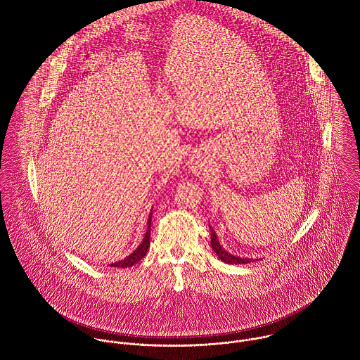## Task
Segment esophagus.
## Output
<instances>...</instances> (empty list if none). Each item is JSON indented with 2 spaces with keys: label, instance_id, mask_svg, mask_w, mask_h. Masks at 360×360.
Masks as SVG:
<instances>
[{
  "label": "esophagus",
  "instance_id": "obj_1",
  "mask_svg": "<svg viewBox=\"0 0 360 360\" xmlns=\"http://www.w3.org/2000/svg\"><path fill=\"white\" fill-rule=\"evenodd\" d=\"M189 167L195 175H203V172H205V164L202 162V160H198V158L192 160L189 162Z\"/></svg>",
  "mask_w": 360,
  "mask_h": 360
}]
</instances>
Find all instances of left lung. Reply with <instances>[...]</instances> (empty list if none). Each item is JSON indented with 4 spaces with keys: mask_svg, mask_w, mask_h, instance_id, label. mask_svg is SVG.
Listing matches in <instances>:
<instances>
[{
    "mask_svg": "<svg viewBox=\"0 0 360 360\" xmlns=\"http://www.w3.org/2000/svg\"><path fill=\"white\" fill-rule=\"evenodd\" d=\"M210 244H212V250L216 252V255L219 257V259H221L223 262L226 264H231V265H237V264H248L251 261H254L252 258H241V257H237V255H233L230 252H227L219 243V238H217V234L216 231L210 227Z\"/></svg>",
    "mask_w": 360,
    "mask_h": 360,
    "instance_id": "obj_1",
    "label": "left lung"
}]
</instances>
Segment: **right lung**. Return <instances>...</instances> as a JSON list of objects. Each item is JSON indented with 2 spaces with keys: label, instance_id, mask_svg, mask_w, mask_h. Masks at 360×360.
Masks as SVG:
<instances>
[{
  "label": "right lung",
  "instance_id": "obj_1",
  "mask_svg": "<svg viewBox=\"0 0 360 360\" xmlns=\"http://www.w3.org/2000/svg\"><path fill=\"white\" fill-rule=\"evenodd\" d=\"M151 216H153V210L150 212V216H148V220H147V231H146V234H144V238H143L141 244H140L129 257H126V258L122 259V261L113 262V264H110L109 266H112V268H130V266H133L134 264H137L139 261H141V259L144 258V255L147 254V251H148V248H150Z\"/></svg>",
  "mask_w": 360,
  "mask_h": 360
}]
</instances>
